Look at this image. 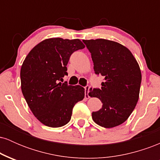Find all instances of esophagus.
Wrapping results in <instances>:
<instances>
[{"mask_svg":"<svg viewBox=\"0 0 160 160\" xmlns=\"http://www.w3.org/2000/svg\"><path fill=\"white\" fill-rule=\"evenodd\" d=\"M84 89H85V97L86 98H89V89H90V86L87 85L84 87Z\"/></svg>","mask_w":160,"mask_h":160,"instance_id":"34e87169","label":"esophagus"}]
</instances>
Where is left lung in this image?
Here are the masks:
<instances>
[{
	"label": "left lung",
	"instance_id": "1",
	"mask_svg": "<svg viewBox=\"0 0 160 160\" xmlns=\"http://www.w3.org/2000/svg\"><path fill=\"white\" fill-rule=\"evenodd\" d=\"M82 42L91 53L95 73L104 78L101 89L89 91V96L102 102V108L92 113V120L102 127H115L123 123L136 106L140 68L129 49L120 43L104 39Z\"/></svg>",
	"mask_w": 160,
	"mask_h": 160
}]
</instances>
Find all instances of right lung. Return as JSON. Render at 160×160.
Returning a JSON list of instances; mask_svg holds the SVG:
<instances>
[{
  "label": "right lung",
  "instance_id": "obj_1",
  "mask_svg": "<svg viewBox=\"0 0 160 160\" xmlns=\"http://www.w3.org/2000/svg\"><path fill=\"white\" fill-rule=\"evenodd\" d=\"M84 47L79 39L49 38L35 46L23 62L22 92L33 114L45 126L67 124L75 104L85 96L82 86L62 82L71 54Z\"/></svg>",
  "mask_w": 160,
  "mask_h": 160
}]
</instances>
